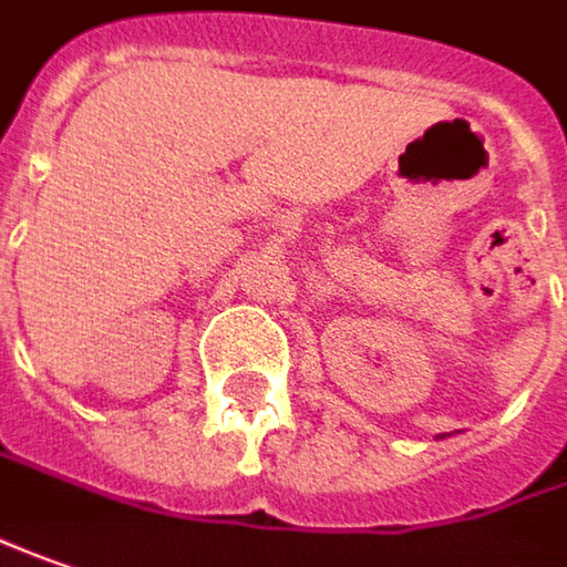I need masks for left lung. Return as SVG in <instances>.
Instances as JSON below:
<instances>
[{"label":"left lung","instance_id":"8db88e82","mask_svg":"<svg viewBox=\"0 0 567 567\" xmlns=\"http://www.w3.org/2000/svg\"><path fill=\"white\" fill-rule=\"evenodd\" d=\"M441 437H444V434H441Z\"/></svg>","mask_w":567,"mask_h":567}]
</instances>
